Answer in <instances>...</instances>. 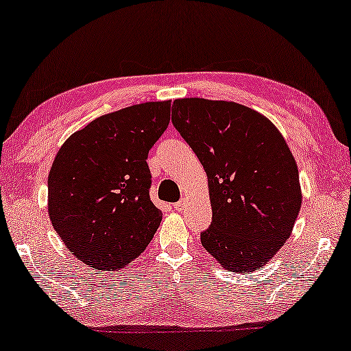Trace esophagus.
Wrapping results in <instances>:
<instances>
[{
  "instance_id": "1",
  "label": "esophagus",
  "mask_w": 351,
  "mask_h": 351,
  "mask_svg": "<svg viewBox=\"0 0 351 351\" xmlns=\"http://www.w3.org/2000/svg\"><path fill=\"white\" fill-rule=\"evenodd\" d=\"M185 208H186V200L185 199L180 200V202H177V204H174V210H177V211L185 210Z\"/></svg>"
}]
</instances>
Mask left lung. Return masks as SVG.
<instances>
[{"mask_svg": "<svg viewBox=\"0 0 351 351\" xmlns=\"http://www.w3.org/2000/svg\"><path fill=\"white\" fill-rule=\"evenodd\" d=\"M172 125L204 165L213 222L204 248L231 271H254L290 237L302 204L296 160L265 115L234 101L180 98Z\"/></svg>", "mask_w": 351, "mask_h": 351, "instance_id": "8db88e82", "label": "left lung"}]
</instances>
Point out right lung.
Returning a JSON list of instances; mask_svg holds the SVG:
<instances>
[{"mask_svg": "<svg viewBox=\"0 0 351 351\" xmlns=\"http://www.w3.org/2000/svg\"><path fill=\"white\" fill-rule=\"evenodd\" d=\"M171 101L101 115L67 138L47 179V208L66 248L86 265L115 271L143 253L162 211L149 199L146 158L169 125Z\"/></svg>", "mask_w": 351, "mask_h": 351, "instance_id": "add662e5", "label": "right lung"}]
</instances>
